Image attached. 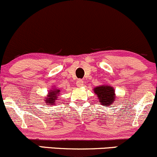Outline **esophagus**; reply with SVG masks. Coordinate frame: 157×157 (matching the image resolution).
Masks as SVG:
<instances>
[{
	"mask_svg": "<svg viewBox=\"0 0 157 157\" xmlns=\"http://www.w3.org/2000/svg\"><path fill=\"white\" fill-rule=\"evenodd\" d=\"M76 85L78 87H82V86L84 85V82L82 79H78L76 82Z\"/></svg>",
	"mask_w": 157,
	"mask_h": 157,
	"instance_id": "esophagus-1",
	"label": "esophagus"
}]
</instances>
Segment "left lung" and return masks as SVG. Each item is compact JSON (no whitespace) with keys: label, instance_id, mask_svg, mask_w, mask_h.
<instances>
[{"label":"left lung","instance_id":"1","mask_svg":"<svg viewBox=\"0 0 157 157\" xmlns=\"http://www.w3.org/2000/svg\"><path fill=\"white\" fill-rule=\"evenodd\" d=\"M94 92L98 97L100 104L107 106L112 105L115 99L114 90L112 87L108 85L99 86L94 88Z\"/></svg>","mask_w":157,"mask_h":157}]
</instances>
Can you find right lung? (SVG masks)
Listing matches in <instances>:
<instances>
[{
  "mask_svg": "<svg viewBox=\"0 0 157 157\" xmlns=\"http://www.w3.org/2000/svg\"><path fill=\"white\" fill-rule=\"evenodd\" d=\"M60 92V90H51L49 92V94H48L47 97L45 98V101L46 103H48V105H55V100H57V97L59 95L58 94Z\"/></svg>",
  "mask_w": 157,
  "mask_h": 157,
  "instance_id": "add662e5",
  "label": "right lung"
}]
</instances>
